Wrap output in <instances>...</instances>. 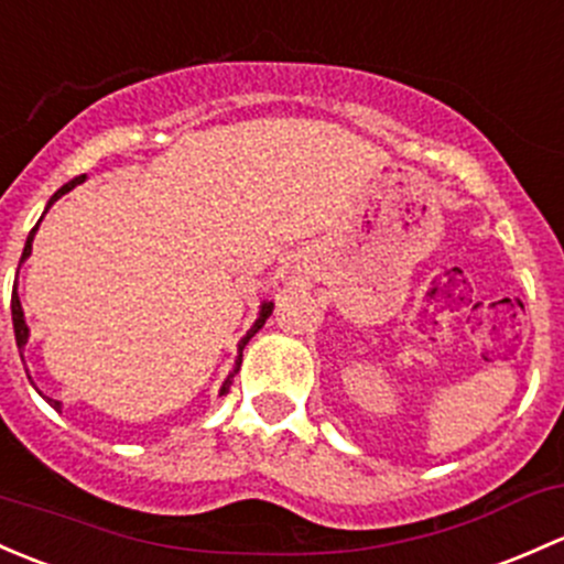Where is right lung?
Segmentation results:
<instances>
[{
    "label": "right lung",
    "mask_w": 564,
    "mask_h": 564,
    "mask_svg": "<svg viewBox=\"0 0 564 564\" xmlns=\"http://www.w3.org/2000/svg\"><path fill=\"white\" fill-rule=\"evenodd\" d=\"M83 181H86V175H78V177H73V181H69V183H64V186L58 188V192L53 194V197H51V203H47L45 213L51 210V205L56 203V199H62L64 194H67V192H73V188L78 186V183H83ZM45 213H43V216H45ZM40 221H43V218H40ZM40 221H37V227H40ZM37 227H34L32 232H29V237H26V246H23L21 262H26V259H29V253H32V240H34V232H37ZM10 311H13V329H15V343H18V348H21V359H23V346H26V340H29V327H26V322H23V307H21V300H18V292H15V289H13V300H10ZM270 313H272V302H262V311H259V318H257V322H253V327L246 332V337H242V340H240V346H237L235 370L229 372V376H227V381H224V387H221V394H227L229 387H232V378H235V372L240 370V361H242V348H246V346H248V340H251V337L257 335V332L264 327V322H267V318H270ZM45 400L51 402V408H56V411H58V408H62V402H58V400H51V397H45Z\"/></svg>",
    "instance_id": "add662e5"
}]
</instances>
